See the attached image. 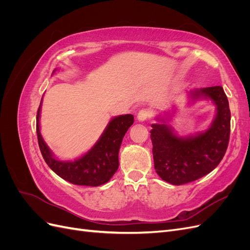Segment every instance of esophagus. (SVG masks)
Listing matches in <instances>:
<instances>
[{
  "instance_id": "esophagus-1",
  "label": "esophagus",
  "mask_w": 250,
  "mask_h": 250,
  "mask_svg": "<svg viewBox=\"0 0 250 250\" xmlns=\"http://www.w3.org/2000/svg\"><path fill=\"white\" fill-rule=\"evenodd\" d=\"M151 115H152V113H151L149 109H141L138 113V120L140 122H144V121L148 120L151 117Z\"/></svg>"
}]
</instances>
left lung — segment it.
<instances>
[{
	"instance_id": "obj_1",
	"label": "left lung",
	"mask_w": 250,
	"mask_h": 250,
	"mask_svg": "<svg viewBox=\"0 0 250 250\" xmlns=\"http://www.w3.org/2000/svg\"><path fill=\"white\" fill-rule=\"evenodd\" d=\"M188 95L192 101L210 99L216 105V117L206 131L180 138L168 125H151L155 171L174 186L191 183L213 171L222 161L229 141L230 110L222 86L194 89Z\"/></svg>"
}]
</instances>
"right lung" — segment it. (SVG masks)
Instances as JSON below:
<instances>
[{
  "mask_svg": "<svg viewBox=\"0 0 250 250\" xmlns=\"http://www.w3.org/2000/svg\"><path fill=\"white\" fill-rule=\"evenodd\" d=\"M36 115V133L44 162L58 176L77 186L98 187L106 184L119 168V150L128 128L133 124L132 115L113 118L87 153L74 162L58 161L52 154L40 130V112Z\"/></svg>",
  "mask_w": 250,
  "mask_h": 250,
  "instance_id": "right-lung-1",
  "label": "right lung"
}]
</instances>
